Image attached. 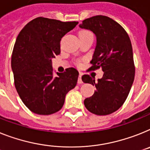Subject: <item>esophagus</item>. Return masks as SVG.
<instances>
[{
  "label": "esophagus",
  "mask_w": 150,
  "mask_h": 150,
  "mask_svg": "<svg viewBox=\"0 0 150 150\" xmlns=\"http://www.w3.org/2000/svg\"><path fill=\"white\" fill-rule=\"evenodd\" d=\"M81 73H80V75H79V79H78V83H79V84H82L83 83V81H82V80H81Z\"/></svg>",
  "instance_id": "1"
}]
</instances>
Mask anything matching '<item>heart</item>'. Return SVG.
<instances>
[{"instance_id": "heart-1", "label": "heart", "mask_w": 150, "mask_h": 150, "mask_svg": "<svg viewBox=\"0 0 150 150\" xmlns=\"http://www.w3.org/2000/svg\"><path fill=\"white\" fill-rule=\"evenodd\" d=\"M83 34H91V33L89 32V31H82V32L80 33V35Z\"/></svg>"}]
</instances>
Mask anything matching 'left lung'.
Instances as JSON below:
<instances>
[{
	"instance_id": "8db88e82",
	"label": "left lung",
	"mask_w": 150,
	"mask_h": 150,
	"mask_svg": "<svg viewBox=\"0 0 150 150\" xmlns=\"http://www.w3.org/2000/svg\"><path fill=\"white\" fill-rule=\"evenodd\" d=\"M91 30L97 38L92 65L89 71L100 68L103 77L98 82L89 75L81 77L83 82L96 87V91L85 100V108L96 115H108L117 110L125 102L135 76L133 49L129 37L113 19L98 15L85 19L79 25Z\"/></svg>"
}]
</instances>
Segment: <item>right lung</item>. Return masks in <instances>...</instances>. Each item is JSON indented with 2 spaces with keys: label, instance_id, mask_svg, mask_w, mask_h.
<instances>
[{
  "label": "right lung",
  "instance_id": "1",
  "mask_svg": "<svg viewBox=\"0 0 150 150\" xmlns=\"http://www.w3.org/2000/svg\"><path fill=\"white\" fill-rule=\"evenodd\" d=\"M79 22L37 17L22 29L12 53L15 88L23 104L40 115L62 108L65 95L75 87L79 71L68 68L53 77L52 59L60 54V41Z\"/></svg>",
  "mask_w": 150,
  "mask_h": 150
}]
</instances>
